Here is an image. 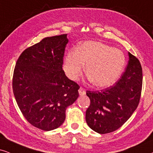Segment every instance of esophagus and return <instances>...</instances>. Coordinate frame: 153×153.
<instances>
[{
    "label": "esophagus",
    "mask_w": 153,
    "mask_h": 153,
    "mask_svg": "<svg viewBox=\"0 0 153 153\" xmlns=\"http://www.w3.org/2000/svg\"><path fill=\"white\" fill-rule=\"evenodd\" d=\"M78 92H79V94H80V95H84V94H85V93H86L85 90L82 88H80Z\"/></svg>",
    "instance_id": "34e87169"
}]
</instances>
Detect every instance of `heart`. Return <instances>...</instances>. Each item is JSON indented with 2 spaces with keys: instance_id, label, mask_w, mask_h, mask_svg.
I'll return each mask as SVG.
<instances>
[{
  "instance_id": "b5f03b06",
  "label": "heart",
  "mask_w": 153,
  "mask_h": 153,
  "mask_svg": "<svg viewBox=\"0 0 153 153\" xmlns=\"http://www.w3.org/2000/svg\"><path fill=\"white\" fill-rule=\"evenodd\" d=\"M86 64L85 71L94 86L105 88L118 80L124 68L126 57L122 51L99 42H84L78 49L68 51L63 71L68 78L75 80Z\"/></svg>"
}]
</instances>
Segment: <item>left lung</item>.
Segmentation results:
<instances>
[{"label":"left lung","mask_w":153,"mask_h":153,"mask_svg":"<svg viewBox=\"0 0 153 153\" xmlns=\"http://www.w3.org/2000/svg\"><path fill=\"white\" fill-rule=\"evenodd\" d=\"M126 70L114 85L101 91H87L90 104L86 111V122L95 132H113L131 117L140 102L143 83L140 63L128 52Z\"/></svg>","instance_id":"left-lung-1"}]
</instances>
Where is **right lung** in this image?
Wrapping results in <instances>:
<instances>
[{
    "instance_id": "right-lung-1",
    "label": "right lung",
    "mask_w": 153,
    "mask_h": 153,
    "mask_svg": "<svg viewBox=\"0 0 153 153\" xmlns=\"http://www.w3.org/2000/svg\"><path fill=\"white\" fill-rule=\"evenodd\" d=\"M67 34L50 36L25 50L17 59L13 90L21 112L43 131L59 128L65 110L78 99L80 86L69 80L62 65Z\"/></svg>"
}]
</instances>
